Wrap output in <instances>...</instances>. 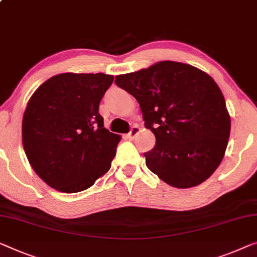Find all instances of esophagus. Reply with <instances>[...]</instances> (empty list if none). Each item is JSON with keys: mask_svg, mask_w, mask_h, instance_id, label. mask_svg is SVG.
Returning <instances> with one entry per match:
<instances>
[{"mask_svg": "<svg viewBox=\"0 0 257 257\" xmlns=\"http://www.w3.org/2000/svg\"><path fill=\"white\" fill-rule=\"evenodd\" d=\"M139 133H140V128L137 127V125H134V127H132V129H130V132L127 134V137L129 140H134Z\"/></svg>", "mask_w": 257, "mask_h": 257, "instance_id": "obj_1", "label": "esophagus"}]
</instances>
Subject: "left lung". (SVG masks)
Wrapping results in <instances>:
<instances>
[{
  "label": "left lung",
  "instance_id": "left-lung-1",
  "mask_svg": "<svg viewBox=\"0 0 257 257\" xmlns=\"http://www.w3.org/2000/svg\"><path fill=\"white\" fill-rule=\"evenodd\" d=\"M139 101L156 145L144 153L152 173L175 188L200 185L226 150L231 118L224 95L208 74L189 64L162 61L115 77Z\"/></svg>",
  "mask_w": 257,
  "mask_h": 257
}]
</instances>
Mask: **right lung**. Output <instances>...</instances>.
Listing matches in <instances>:
<instances>
[{
	"instance_id": "obj_1",
	"label": "right lung",
	"mask_w": 257,
	"mask_h": 257,
	"mask_svg": "<svg viewBox=\"0 0 257 257\" xmlns=\"http://www.w3.org/2000/svg\"><path fill=\"white\" fill-rule=\"evenodd\" d=\"M114 77L60 74L30 98L23 147L34 172L62 193L90 188L109 171L120 136L104 128L99 104Z\"/></svg>"
}]
</instances>
